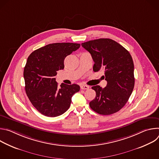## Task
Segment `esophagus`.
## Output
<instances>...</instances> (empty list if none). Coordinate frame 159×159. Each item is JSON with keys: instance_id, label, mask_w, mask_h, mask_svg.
Returning a JSON list of instances; mask_svg holds the SVG:
<instances>
[{"instance_id": "obj_1", "label": "esophagus", "mask_w": 159, "mask_h": 159, "mask_svg": "<svg viewBox=\"0 0 159 159\" xmlns=\"http://www.w3.org/2000/svg\"><path fill=\"white\" fill-rule=\"evenodd\" d=\"M89 88V87L86 85H82L80 86V89H82V90H86V89H88Z\"/></svg>"}]
</instances>
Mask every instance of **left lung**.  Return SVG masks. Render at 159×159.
Listing matches in <instances>:
<instances>
[{"label": "left lung", "mask_w": 159, "mask_h": 159, "mask_svg": "<svg viewBox=\"0 0 159 159\" xmlns=\"http://www.w3.org/2000/svg\"><path fill=\"white\" fill-rule=\"evenodd\" d=\"M94 61L93 70L104 71L106 87L93 86L96 93L89 106L98 114L109 115L127 102L134 85V64L129 52L116 41L100 38L81 44Z\"/></svg>", "instance_id": "obj_1"}]
</instances>
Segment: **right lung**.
<instances>
[{
  "label": "right lung",
  "instance_id": "add662e5",
  "mask_svg": "<svg viewBox=\"0 0 159 159\" xmlns=\"http://www.w3.org/2000/svg\"><path fill=\"white\" fill-rule=\"evenodd\" d=\"M80 44L56 43L34 50L28 57L24 69L26 93L33 106L48 117L60 116L69 109L73 95L79 92L77 84L55 80L57 71L64 69V60L79 48Z\"/></svg>",
  "mask_w": 159,
  "mask_h": 159
}]
</instances>
